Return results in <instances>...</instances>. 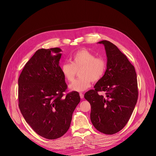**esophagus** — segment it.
I'll use <instances>...</instances> for the list:
<instances>
[{
  "mask_svg": "<svg viewBox=\"0 0 156 156\" xmlns=\"http://www.w3.org/2000/svg\"><path fill=\"white\" fill-rule=\"evenodd\" d=\"M79 95H80V98H81L82 99H83V98H84V95H83V94H82V92H80V93L79 94Z\"/></svg>",
  "mask_w": 156,
  "mask_h": 156,
  "instance_id": "esophagus-1",
  "label": "esophagus"
}]
</instances>
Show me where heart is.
Returning <instances> with one entry per match:
<instances>
[{
    "mask_svg": "<svg viewBox=\"0 0 156 156\" xmlns=\"http://www.w3.org/2000/svg\"><path fill=\"white\" fill-rule=\"evenodd\" d=\"M71 63L66 62L61 66V71L68 82H73L79 71L80 76L69 88L71 90L82 92L89 88L92 81H100L104 76L107 64L106 60L86 49L77 51L70 57Z\"/></svg>",
    "mask_w": 156,
    "mask_h": 156,
    "instance_id": "1",
    "label": "heart"
}]
</instances>
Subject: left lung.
I'll return each mask as SVG.
<instances>
[{
  "label": "left lung",
  "instance_id": "8db88e82",
  "mask_svg": "<svg viewBox=\"0 0 156 156\" xmlns=\"http://www.w3.org/2000/svg\"><path fill=\"white\" fill-rule=\"evenodd\" d=\"M98 43L105 45L107 68L95 89L84 97L91 106L90 118L94 127L113 134L124 127L133 112L138 97L137 76L133 66L115 45L106 40ZM100 91L106 95H99Z\"/></svg>",
  "mask_w": 156,
  "mask_h": 156
}]
</instances>
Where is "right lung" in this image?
Returning <instances> with one entry per match:
<instances>
[{"label": "right lung", "instance_id": "1", "mask_svg": "<svg viewBox=\"0 0 156 156\" xmlns=\"http://www.w3.org/2000/svg\"><path fill=\"white\" fill-rule=\"evenodd\" d=\"M59 48L38 50L19 76V106L26 122L40 136L55 139L69 128L73 113L80 101L67 85L61 71Z\"/></svg>", "mask_w": 156, "mask_h": 156}]
</instances>
